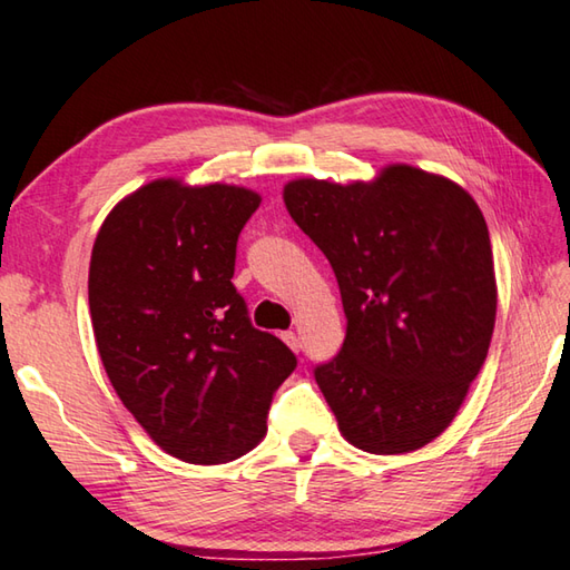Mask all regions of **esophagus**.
<instances>
[{"label":"esophagus","mask_w":570,"mask_h":570,"mask_svg":"<svg viewBox=\"0 0 570 570\" xmlns=\"http://www.w3.org/2000/svg\"><path fill=\"white\" fill-rule=\"evenodd\" d=\"M282 338L286 341V346H288V348H292V351H298V348H302V346H298V338H296V334H294V331H284V334H282Z\"/></svg>","instance_id":"34e87169"}]
</instances>
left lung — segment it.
<instances>
[{"label": "left lung", "mask_w": 570, "mask_h": 570, "mask_svg": "<svg viewBox=\"0 0 570 570\" xmlns=\"http://www.w3.org/2000/svg\"><path fill=\"white\" fill-rule=\"evenodd\" d=\"M284 204L344 304V346L314 368L338 431L379 456L423 449L456 419L491 346L499 294L479 204L409 164L371 181L294 179Z\"/></svg>", "instance_id": "8db88e82"}]
</instances>
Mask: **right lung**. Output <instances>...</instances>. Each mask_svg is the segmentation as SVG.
I'll list each match as a JSON object with an SVG mask.
<instances>
[{
    "instance_id": "add662e5",
    "label": "right lung",
    "mask_w": 570,
    "mask_h": 570,
    "mask_svg": "<svg viewBox=\"0 0 570 570\" xmlns=\"http://www.w3.org/2000/svg\"><path fill=\"white\" fill-rule=\"evenodd\" d=\"M262 196L154 179L114 206L89 264V312L114 391L159 449L186 463L244 456L266 436L296 368L252 326L232 284L236 242Z\"/></svg>"
}]
</instances>
